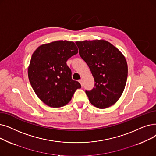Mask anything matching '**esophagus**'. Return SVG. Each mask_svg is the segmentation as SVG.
Instances as JSON below:
<instances>
[{
    "label": "esophagus",
    "mask_w": 156,
    "mask_h": 156,
    "mask_svg": "<svg viewBox=\"0 0 156 156\" xmlns=\"http://www.w3.org/2000/svg\"><path fill=\"white\" fill-rule=\"evenodd\" d=\"M78 82L80 83V84H81V85H83V80L82 79H80V80H78Z\"/></svg>",
    "instance_id": "esophagus-1"
}]
</instances>
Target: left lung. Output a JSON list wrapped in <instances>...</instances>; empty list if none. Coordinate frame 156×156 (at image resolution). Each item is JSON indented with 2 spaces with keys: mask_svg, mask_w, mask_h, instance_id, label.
Instances as JSON below:
<instances>
[{
  "mask_svg": "<svg viewBox=\"0 0 156 156\" xmlns=\"http://www.w3.org/2000/svg\"><path fill=\"white\" fill-rule=\"evenodd\" d=\"M76 44L96 82L91 90H85L90 103L102 109L112 106L120 98L126 84L128 70L124 56L105 40H86Z\"/></svg>",
  "mask_w": 156,
  "mask_h": 156,
  "instance_id": "1",
  "label": "left lung"
}]
</instances>
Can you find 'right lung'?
<instances>
[{
    "instance_id": "obj_1",
    "label": "right lung",
    "mask_w": 156,
    "mask_h": 156,
    "mask_svg": "<svg viewBox=\"0 0 156 156\" xmlns=\"http://www.w3.org/2000/svg\"><path fill=\"white\" fill-rule=\"evenodd\" d=\"M77 53L76 44L67 41L42 44L33 53L28 68L29 82L37 97L48 106H64L81 88L80 83L72 79L66 64Z\"/></svg>"
}]
</instances>
